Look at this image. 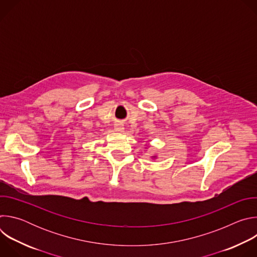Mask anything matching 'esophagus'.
Masks as SVG:
<instances>
[{
    "mask_svg": "<svg viewBox=\"0 0 257 257\" xmlns=\"http://www.w3.org/2000/svg\"><path fill=\"white\" fill-rule=\"evenodd\" d=\"M115 130L117 132H123L124 131V127H123L122 124H116L115 125Z\"/></svg>",
    "mask_w": 257,
    "mask_h": 257,
    "instance_id": "34e87169",
    "label": "esophagus"
}]
</instances>
